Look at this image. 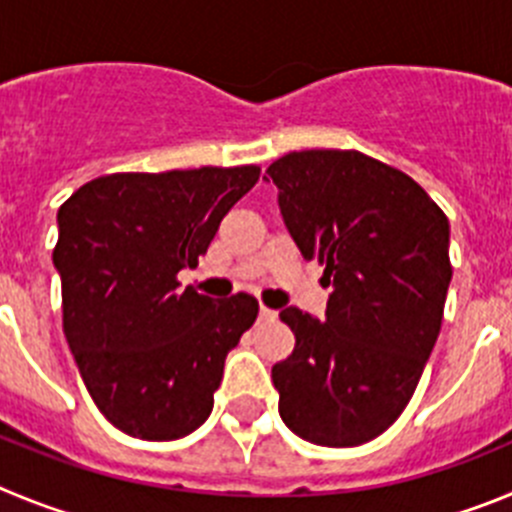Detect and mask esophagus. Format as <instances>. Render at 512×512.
<instances>
[{
  "instance_id": "34e87169",
  "label": "esophagus",
  "mask_w": 512,
  "mask_h": 512,
  "mask_svg": "<svg viewBox=\"0 0 512 512\" xmlns=\"http://www.w3.org/2000/svg\"><path fill=\"white\" fill-rule=\"evenodd\" d=\"M260 319H275V311L267 306H260Z\"/></svg>"
}]
</instances>
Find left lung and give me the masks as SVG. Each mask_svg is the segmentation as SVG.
Here are the masks:
<instances>
[{"mask_svg":"<svg viewBox=\"0 0 512 512\" xmlns=\"http://www.w3.org/2000/svg\"><path fill=\"white\" fill-rule=\"evenodd\" d=\"M285 229L334 293L316 319L285 306L293 354L273 367L285 426L319 446L375 439L411 400L451 283L449 219L400 170L354 150L275 160Z\"/></svg>","mask_w":512,"mask_h":512,"instance_id":"obj_1","label":"left lung"}]
</instances>
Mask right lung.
<instances>
[{"instance_id": "1", "label": "right lung", "mask_w": 512, "mask_h": 512, "mask_svg": "<svg viewBox=\"0 0 512 512\" xmlns=\"http://www.w3.org/2000/svg\"><path fill=\"white\" fill-rule=\"evenodd\" d=\"M257 178V165L114 173L58 209L66 342L96 408L127 436L176 441L209 418L257 301L199 296L176 275L206 255Z\"/></svg>"}]
</instances>
